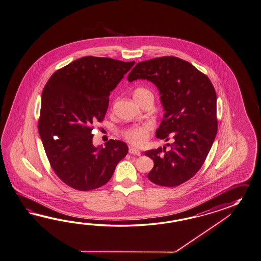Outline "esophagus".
<instances>
[{
  "label": "esophagus",
  "mask_w": 261,
  "mask_h": 261,
  "mask_svg": "<svg viewBox=\"0 0 261 261\" xmlns=\"http://www.w3.org/2000/svg\"><path fill=\"white\" fill-rule=\"evenodd\" d=\"M128 152H129L130 154H133V155H136V156H140V155H141V152H140L139 149L134 148V147H129Z\"/></svg>",
  "instance_id": "1"
}]
</instances>
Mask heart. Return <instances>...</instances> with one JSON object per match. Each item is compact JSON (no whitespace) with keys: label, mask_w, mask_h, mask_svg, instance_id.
Wrapping results in <instances>:
<instances>
[{"label":"heart","mask_w":261,"mask_h":261,"mask_svg":"<svg viewBox=\"0 0 261 261\" xmlns=\"http://www.w3.org/2000/svg\"><path fill=\"white\" fill-rule=\"evenodd\" d=\"M152 96L151 92L146 88H138L134 92V97H146ZM152 127L149 124H144L141 126H135L130 127L125 132V138L135 146H142L146 143V140L149 137Z\"/></svg>","instance_id":"1"}]
</instances>
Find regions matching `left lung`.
<instances>
[{
    "instance_id": "obj_1",
    "label": "left lung",
    "mask_w": 261,
    "mask_h": 261,
    "mask_svg": "<svg viewBox=\"0 0 261 261\" xmlns=\"http://www.w3.org/2000/svg\"><path fill=\"white\" fill-rule=\"evenodd\" d=\"M138 79L150 81L160 91L165 113L157 138H174L169 151L164 146L145 152L154 162L147 177L176 187L199 171L212 148L218 128L216 92L206 75L175 56L140 62L127 76L128 82Z\"/></svg>"
}]
</instances>
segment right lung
I'll return each mask as SVG.
<instances>
[{"label":"right lung","instance_id":"1","mask_svg":"<svg viewBox=\"0 0 261 261\" xmlns=\"http://www.w3.org/2000/svg\"><path fill=\"white\" fill-rule=\"evenodd\" d=\"M135 62L85 56L55 71L41 97L38 132L51 168L62 181L79 191L109 181L127 146L110 140L93 145V124L101 122L113 91Z\"/></svg>","mask_w":261,"mask_h":261}]
</instances>
